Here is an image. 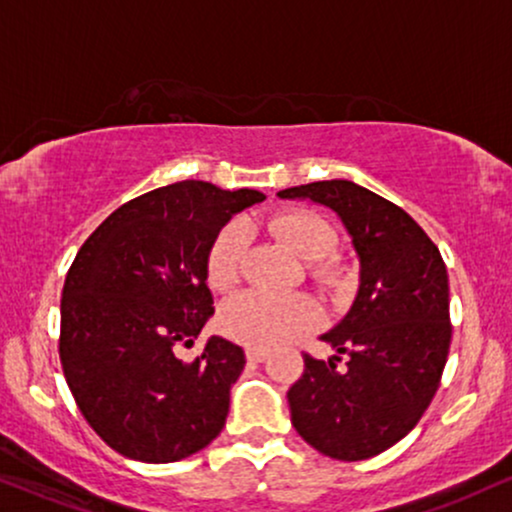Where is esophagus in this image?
Instances as JSON below:
<instances>
[{
	"instance_id": "1",
	"label": "esophagus",
	"mask_w": 512,
	"mask_h": 512,
	"mask_svg": "<svg viewBox=\"0 0 512 512\" xmlns=\"http://www.w3.org/2000/svg\"><path fill=\"white\" fill-rule=\"evenodd\" d=\"M267 350H262V348H248L245 350V357H248L250 362H264L267 360Z\"/></svg>"
}]
</instances>
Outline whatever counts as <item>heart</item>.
<instances>
[{
    "mask_svg": "<svg viewBox=\"0 0 512 512\" xmlns=\"http://www.w3.org/2000/svg\"><path fill=\"white\" fill-rule=\"evenodd\" d=\"M269 229L291 248L300 262L312 264L319 281H338L329 260L336 250V231L312 212H283L269 221ZM245 252V229L229 224L214 238L207 257V279L214 291H229L240 279ZM319 322L317 305L307 298H276L260 291L233 295L221 305L217 324L221 334L250 348H272L310 331Z\"/></svg>",
    "mask_w": 512,
    "mask_h": 512,
    "instance_id": "b5f03b06",
    "label": "heart"
}]
</instances>
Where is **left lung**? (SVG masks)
Instances as JSON below:
<instances>
[{"mask_svg":"<svg viewBox=\"0 0 512 512\" xmlns=\"http://www.w3.org/2000/svg\"><path fill=\"white\" fill-rule=\"evenodd\" d=\"M276 195L329 207L360 262L353 305L322 334L336 355H305L286 393L291 422L319 453L367 460L403 439L439 389L451 346L446 264L405 209L346 178Z\"/></svg>","mask_w":512,"mask_h":512,"instance_id":"8db88e82","label":"left lung"}]
</instances>
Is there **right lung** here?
<instances>
[{
	"mask_svg": "<svg viewBox=\"0 0 512 512\" xmlns=\"http://www.w3.org/2000/svg\"><path fill=\"white\" fill-rule=\"evenodd\" d=\"M260 190L178 181L121 205L78 250L61 293L59 357L78 410L116 453L176 463L217 439L245 367L209 336L193 362L176 346L214 315L207 257Z\"/></svg>",
	"mask_w": 512,
	"mask_h": 512,
	"instance_id": "right-lung-1",
	"label": "right lung"
}]
</instances>
